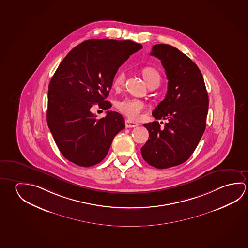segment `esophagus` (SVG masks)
Wrapping results in <instances>:
<instances>
[{
	"mask_svg": "<svg viewBox=\"0 0 248 248\" xmlns=\"http://www.w3.org/2000/svg\"><path fill=\"white\" fill-rule=\"evenodd\" d=\"M139 125L138 123L133 122V121H131L130 119H127L125 120V126L127 128H134V127H137V126Z\"/></svg>",
	"mask_w": 248,
	"mask_h": 248,
	"instance_id": "34e87169",
	"label": "esophagus"
}]
</instances>
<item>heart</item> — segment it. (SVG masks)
<instances>
[{"label": "heart", "mask_w": 248, "mask_h": 248, "mask_svg": "<svg viewBox=\"0 0 248 248\" xmlns=\"http://www.w3.org/2000/svg\"><path fill=\"white\" fill-rule=\"evenodd\" d=\"M142 77L145 79L147 84L153 80H159L160 81V74L156 70L146 66L142 70ZM125 75L123 72H118L116 76L114 77L112 85L115 89H119L124 83ZM117 107L126 117L131 119H138L143 109L145 108L144 102L138 99V98H124L122 100L118 102Z\"/></svg>", "instance_id": "heart-1"}]
</instances>
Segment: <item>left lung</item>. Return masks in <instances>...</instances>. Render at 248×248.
I'll use <instances>...</instances> for the list:
<instances>
[{
	"label": "left lung",
	"mask_w": 248,
	"mask_h": 248,
	"mask_svg": "<svg viewBox=\"0 0 248 248\" xmlns=\"http://www.w3.org/2000/svg\"><path fill=\"white\" fill-rule=\"evenodd\" d=\"M150 55L161 61L169 80L165 98L152 115L168 123L163 128L157 121L143 124L150 137L141 153L151 166L168 169L186 162L198 145L206 128L208 95L198 66L178 49L156 44Z\"/></svg>",
	"instance_id": "left-lung-1"
}]
</instances>
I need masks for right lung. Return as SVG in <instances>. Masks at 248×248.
I'll use <instances>...</instances> for the list:
<instances>
[{"label": "right lung", "instance_id": "1", "mask_svg": "<svg viewBox=\"0 0 248 248\" xmlns=\"http://www.w3.org/2000/svg\"><path fill=\"white\" fill-rule=\"evenodd\" d=\"M132 41L88 40L61 61L48 86L46 121L61 154L81 167L105 158L114 137L125 128L121 114L108 110L97 119L91 108L111 107L105 100L115 74L130 55L142 49Z\"/></svg>", "mask_w": 248, "mask_h": 248}]
</instances>
